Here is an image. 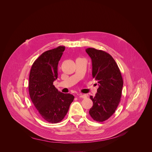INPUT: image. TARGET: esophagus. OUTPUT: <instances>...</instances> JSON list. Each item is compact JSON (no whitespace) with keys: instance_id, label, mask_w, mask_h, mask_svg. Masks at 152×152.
Wrapping results in <instances>:
<instances>
[{"instance_id":"obj_1","label":"esophagus","mask_w":152,"mask_h":152,"mask_svg":"<svg viewBox=\"0 0 152 152\" xmlns=\"http://www.w3.org/2000/svg\"><path fill=\"white\" fill-rule=\"evenodd\" d=\"M78 97H80V98H83V99H85L86 97V94H79L78 95Z\"/></svg>"}]
</instances>
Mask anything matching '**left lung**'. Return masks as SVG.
<instances>
[{
  "instance_id": "obj_1",
  "label": "left lung",
  "mask_w": 152,
  "mask_h": 152,
  "mask_svg": "<svg viewBox=\"0 0 152 152\" xmlns=\"http://www.w3.org/2000/svg\"><path fill=\"white\" fill-rule=\"evenodd\" d=\"M86 52L92 61V75L99 83L97 93L90 96L93 106L89 114L92 118L102 122L111 117L120 102L123 80L114 58L107 52L94 48Z\"/></svg>"
}]
</instances>
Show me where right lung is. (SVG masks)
<instances>
[{"mask_svg": "<svg viewBox=\"0 0 152 152\" xmlns=\"http://www.w3.org/2000/svg\"><path fill=\"white\" fill-rule=\"evenodd\" d=\"M65 46L42 53L33 63L29 74V93L41 117L51 123L61 121L74 100L70 94L58 91L53 83L58 78V65Z\"/></svg>", "mask_w": 152, "mask_h": 152, "instance_id": "obj_1", "label": "right lung"}]
</instances>
